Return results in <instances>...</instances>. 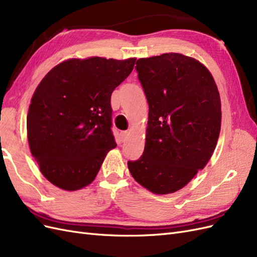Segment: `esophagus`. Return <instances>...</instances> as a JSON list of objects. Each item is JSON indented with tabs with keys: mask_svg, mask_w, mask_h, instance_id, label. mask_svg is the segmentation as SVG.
I'll list each match as a JSON object with an SVG mask.
<instances>
[{
	"mask_svg": "<svg viewBox=\"0 0 257 257\" xmlns=\"http://www.w3.org/2000/svg\"><path fill=\"white\" fill-rule=\"evenodd\" d=\"M121 142H125L127 139V136H128V132L124 131V132H121Z\"/></svg>",
	"mask_w": 257,
	"mask_h": 257,
	"instance_id": "1",
	"label": "esophagus"
}]
</instances>
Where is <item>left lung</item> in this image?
Wrapping results in <instances>:
<instances>
[{
    "label": "left lung",
    "instance_id": "1",
    "mask_svg": "<svg viewBox=\"0 0 257 257\" xmlns=\"http://www.w3.org/2000/svg\"><path fill=\"white\" fill-rule=\"evenodd\" d=\"M138 79L149 104L145 150L127 166L154 194L182 189L203 169L221 130V99L212 75L180 53L139 59Z\"/></svg>",
    "mask_w": 257,
    "mask_h": 257
}]
</instances>
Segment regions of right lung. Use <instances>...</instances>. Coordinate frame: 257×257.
I'll return each instance as SVG.
<instances>
[{
	"mask_svg": "<svg viewBox=\"0 0 257 257\" xmlns=\"http://www.w3.org/2000/svg\"><path fill=\"white\" fill-rule=\"evenodd\" d=\"M135 61L71 59L54 66L38 84L28 112V141L52 184L76 191L94 180L106 154L116 147L111 94Z\"/></svg>",
	"mask_w": 257,
	"mask_h": 257,
	"instance_id": "obj_1",
	"label": "right lung"
}]
</instances>
